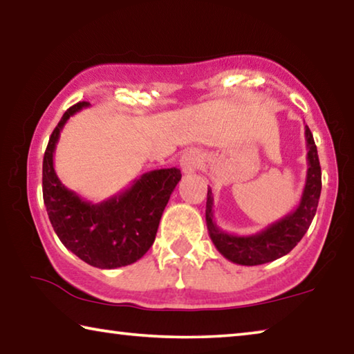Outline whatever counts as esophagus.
Instances as JSON below:
<instances>
[{"label": "esophagus", "instance_id": "34e87169", "mask_svg": "<svg viewBox=\"0 0 354 354\" xmlns=\"http://www.w3.org/2000/svg\"><path fill=\"white\" fill-rule=\"evenodd\" d=\"M201 164V154L196 149H190V151L185 153L181 158V169L184 175H192L198 170Z\"/></svg>", "mask_w": 354, "mask_h": 354}]
</instances>
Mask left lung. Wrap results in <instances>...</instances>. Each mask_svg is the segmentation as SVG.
I'll return each instance as SVG.
<instances>
[{"mask_svg":"<svg viewBox=\"0 0 354 354\" xmlns=\"http://www.w3.org/2000/svg\"><path fill=\"white\" fill-rule=\"evenodd\" d=\"M304 137H306L308 148V173L301 198L292 212L263 227L262 231L250 236H239L220 230V226L214 220V194L211 189H207L206 225L209 237L215 248L227 261L239 263V266H261V263L277 261L290 253L306 234L317 212V206H319L322 170L314 137L308 127H304Z\"/></svg>","mask_w":354,"mask_h":354,"instance_id":"obj_1","label":"left lung"}]
</instances>
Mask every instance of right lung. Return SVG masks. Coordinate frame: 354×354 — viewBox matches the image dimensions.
<instances>
[{
	"label": "right lung",
	"mask_w": 354,
	"mask_h": 354,
	"mask_svg": "<svg viewBox=\"0 0 354 354\" xmlns=\"http://www.w3.org/2000/svg\"><path fill=\"white\" fill-rule=\"evenodd\" d=\"M88 106L86 101L71 106L53 131L44 156V203L64 247L88 266L109 270L134 263L151 247L181 171L173 167L143 173L97 205L65 187L55 170L56 145L68 118Z\"/></svg>",
	"instance_id": "right-lung-1"
}]
</instances>
